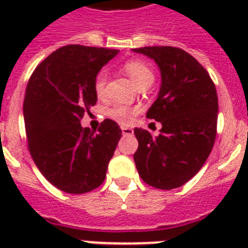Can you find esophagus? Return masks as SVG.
I'll return each instance as SVG.
<instances>
[{"label":"esophagus","instance_id":"esophagus-1","mask_svg":"<svg viewBox=\"0 0 248 248\" xmlns=\"http://www.w3.org/2000/svg\"><path fill=\"white\" fill-rule=\"evenodd\" d=\"M121 130H122V134H124V135H132V134H134V130H132L131 127H127V126H122Z\"/></svg>","mask_w":248,"mask_h":248}]
</instances>
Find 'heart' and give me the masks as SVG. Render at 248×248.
I'll return each instance as SVG.
<instances>
[{
	"mask_svg": "<svg viewBox=\"0 0 248 248\" xmlns=\"http://www.w3.org/2000/svg\"><path fill=\"white\" fill-rule=\"evenodd\" d=\"M124 72L130 76V78L136 83L138 87H141L144 85L153 82V72L147 64L141 60H128L124 65ZM105 85H107V73L105 72H99L93 79V91L97 96L100 97L105 93ZM136 110L124 105H116L108 110V117L116 121L118 124H126L131 121L132 116L135 114Z\"/></svg>",
	"mask_w": 248,
	"mask_h": 248,
	"instance_id": "1",
	"label": "heart"
}]
</instances>
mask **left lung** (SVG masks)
I'll return each mask as SVG.
<instances>
[{
  "mask_svg": "<svg viewBox=\"0 0 248 248\" xmlns=\"http://www.w3.org/2000/svg\"><path fill=\"white\" fill-rule=\"evenodd\" d=\"M132 51L147 55L161 71L158 97L147 113L161 122L158 136L135 128L134 155L140 177L148 185L170 190L189 181L211 153L217 124V93L208 72L184 50L148 46Z\"/></svg>",
  "mask_w": 248,
  "mask_h": 248,
  "instance_id": "1",
  "label": "left lung"
}]
</instances>
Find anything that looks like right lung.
Instances as JSON below:
<instances>
[{
  "label": "right lung",
  "mask_w": 248,
  "mask_h": 248,
  "mask_svg": "<svg viewBox=\"0 0 248 248\" xmlns=\"http://www.w3.org/2000/svg\"><path fill=\"white\" fill-rule=\"evenodd\" d=\"M118 50L68 45L37 65L25 89L28 149L41 173L60 190L91 192L103 184L122 131L104 120L97 131L81 126L96 104L93 79Z\"/></svg>",
  "instance_id": "add662e5"
}]
</instances>
